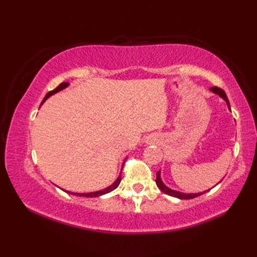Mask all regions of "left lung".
Returning a JSON list of instances; mask_svg holds the SVG:
<instances>
[{
  "instance_id": "obj_1",
  "label": "left lung",
  "mask_w": 257,
  "mask_h": 257,
  "mask_svg": "<svg viewBox=\"0 0 257 257\" xmlns=\"http://www.w3.org/2000/svg\"><path fill=\"white\" fill-rule=\"evenodd\" d=\"M211 91L215 92V94L219 95L220 97H222L223 99H224L227 103V107L228 109H230V102H228V99H227V96L225 94V91L223 90L222 88H219V87H212V88H210ZM156 183L158 185V188H159L162 192H165L166 194L168 195H171V196H174V198H178V199H182V200H188V199H193V198H196V196H199L201 194H203L204 192H200V193H182V192H179V191H174V190H171L169 189L168 187H166L165 184H163V182L161 181V178H160V171L157 172V178H156ZM206 192V191H205Z\"/></svg>"
}]
</instances>
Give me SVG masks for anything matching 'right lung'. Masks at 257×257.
Returning <instances> with one entry per match:
<instances>
[{
	"mask_svg": "<svg viewBox=\"0 0 257 257\" xmlns=\"http://www.w3.org/2000/svg\"><path fill=\"white\" fill-rule=\"evenodd\" d=\"M67 86H68V83H62L61 85H58V87H56V88L54 89V90L48 91L44 99H43L42 103L44 102L48 97L52 96L53 94H55V92H57V91H59V90L64 89L65 87H67ZM42 103H41V105H42ZM122 167H123V165H122ZM120 181H121V173H120V176L118 177V179L110 185V187H108V188L103 189V190H101V191H97V192H90V193H73V192H69V193H70V194H74V195H78V196H86V198H94V196H100V195H102V194H106V193L111 192L112 190H114V189H116V188L118 187ZM66 192H68V191H66Z\"/></svg>",
	"mask_w": 257,
	"mask_h": 257,
	"instance_id": "right-lung-1",
	"label": "right lung"
}]
</instances>
